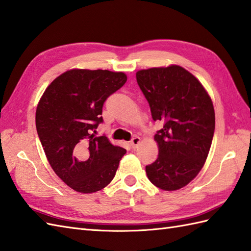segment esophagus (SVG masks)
Masks as SVG:
<instances>
[{
	"label": "esophagus",
	"instance_id": "obj_1",
	"mask_svg": "<svg viewBox=\"0 0 251 251\" xmlns=\"http://www.w3.org/2000/svg\"><path fill=\"white\" fill-rule=\"evenodd\" d=\"M141 143V138L138 137V136H134L131 140V142H130V144H131V146L133 147V148H136L137 146H138V144Z\"/></svg>",
	"mask_w": 251,
	"mask_h": 251
}]
</instances>
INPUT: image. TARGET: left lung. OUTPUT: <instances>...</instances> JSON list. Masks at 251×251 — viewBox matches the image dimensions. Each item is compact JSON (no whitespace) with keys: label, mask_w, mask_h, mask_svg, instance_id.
<instances>
[{"label":"left lung","mask_w":251,"mask_h":251,"mask_svg":"<svg viewBox=\"0 0 251 251\" xmlns=\"http://www.w3.org/2000/svg\"><path fill=\"white\" fill-rule=\"evenodd\" d=\"M154 121L159 155L146 166L148 179L165 191L187 186L202 170L213 142L215 110L202 83L179 65L136 73Z\"/></svg>","instance_id":"left-lung-1"}]
</instances>
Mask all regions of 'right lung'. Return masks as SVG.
<instances>
[{"label":"right lung","instance_id":"right-lung-1","mask_svg":"<svg viewBox=\"0 0 251 251\" xmlns=\"http://www.w3.org/2000/svg\"><path fill=\"white\" fill-rule=\"evenodd\" d=\"M126 81L122 72L70 70L50 83L37 104L36 130L48 162L77 192L106 187L126 152L96 135L104 102Z\"/></svg>","mask_w":251,"mask_h":251}]
</instances>
